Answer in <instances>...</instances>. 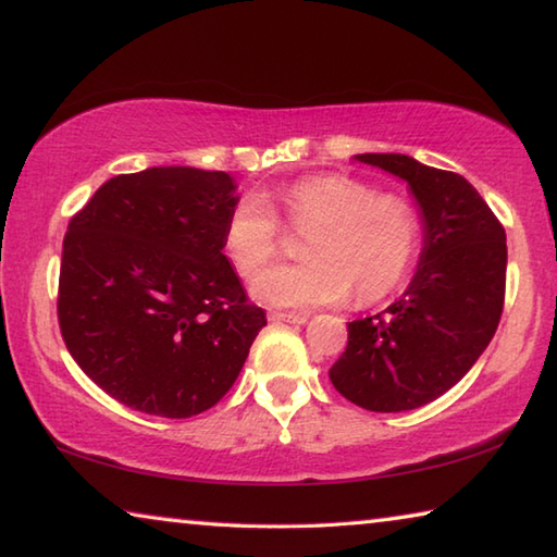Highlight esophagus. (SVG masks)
Listing matches in <instances>:
<instances>
[{"instance_id":"34e87169","label":"esophagus","mask_w":557,"mask_h":557,"mask_svg":"<svg viewBox=\"0 0 557 557\" xmlns=\"http://www.w3.org/2000/svg\"><path fill=\"white\" fill-rule=\"evenodd\" d=\"M270 322H282V324H307L309 314L307 312H270Z\"/></svg>"}]
</instances>
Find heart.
Returning <instances> with one entry per match:
<instances>
[{
    "instance_id": "heart-1",
    "label": "heart",
    "mask_w": 557,
    "mask_h": 557,
    "mask_svg": "<svg viewBox=\"0 0 557 557\" xmlns=\"http://www.w3.org/2000/svg\"><path fill=\"white\" fill-rule=\"evenodd\" d=\"M275 211L289 228L305 231V260L285 262L256 280L252 292L268 305H334L354 289L373 301L410 270L420 240L414 206L400 194L375 191L348 174L305 176L280 188ZM260 196H245L223 225V250L240 277H252L277 256L282 228Z\"/></svg>"
}]
</instances>
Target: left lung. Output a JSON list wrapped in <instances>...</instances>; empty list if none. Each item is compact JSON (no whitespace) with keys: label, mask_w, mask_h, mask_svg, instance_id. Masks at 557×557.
Masks as SVG:
<instances>
[{"label":"left lung","mask_w":557,"mask_h":557,"mask_svg":"<svg viewBox=\"0 0 557 557\" xmlns=\"http://www.w3.org/2000/svg\"><path fill=\"white\" fill-rule=\"evenodd\" d=\"M356 159L410 184L425 248L398 301L348 324L329 379L363 410H414L461 381L492 342L506 297V231L465 176L405 154Z\"/></svg>","instance_id":"1"}]
</instances>
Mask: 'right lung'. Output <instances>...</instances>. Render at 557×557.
Returning a JSON list of instances; mask_svg holds the SVG:
<instances>
[{
	"label": "right lung",
	"mask_w": 557,
	"mask_h": 557,
	"mask_svg": "<svg viewBox=\"0 0 557 557\" xmlns=\"http://www.w3.org/2000/svg\"><path fill=\"white\" fill-rule=\"evenodd\" d=\"M233 191L225 172L152 166L110 178L69 223L61 336L132 410L182 420L213 408L268 324L221 252Z\"/></svg>",
	"instance_id": "1"
}]
</instances>
